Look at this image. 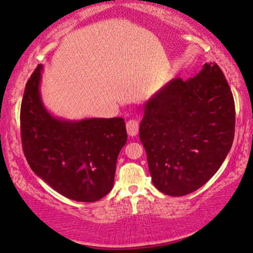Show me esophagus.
Returning a JSON list of instances; mask_svg holds the SVG:
<instances>
[{
    "label": "esophagus",
    "mask_w": 253,
    "mask_h": 253,
    "mask_svg": "<svg viewBox=\"0 0 253 253\" xmlns=\"http://www.w3.org/2000/svg\"><path fill=\"white\" fill-rule=\"evenodd\" d=\"M126 129H127V134L134 137L137 134H138V130H139V124L135 119H129V121L127 122L126 124Z\"/></svg>",
    "instance_id": "esophagus-1"
}]
</instances>
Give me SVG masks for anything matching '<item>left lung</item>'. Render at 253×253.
I'll return each instance as SVG.
<instances>
[{"label":"left lung","instance_id":"obj_1","mask_svg":"<svg viewBox=\"0 0 253 253\" xmlns=\"http://www.w3.org/2000/svg\"><path fill=\"white\" fill-rule=\"evenodd\" d=\"M142 107L139 137L154 186L173 197L199 189L235 137V100L222 71L206 63L192 79L167 83Z\"/></svg>","mask_w":253,"mask_h":253}]
</instances>
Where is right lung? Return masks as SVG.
<instances>
[{"mask_svg":"<svg viewBox=\"0 0 253 253\" xmlns=\"http://www.w3.org/2000/svg\"><path fill=\"white\" fill-rule=\"evenodd\" d=\"M39 65L27 81L21 105L23 151L30 167L68 199L93 203L114 186L117 157L127 141L123 118L55 117L41 97Z\"/></svg>","mask_w":253,"mask_h":253,"instance_id":"right-lung-1","label":"right lung"}]
</instances>
